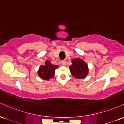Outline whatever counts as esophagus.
<instances>
[{"mask_svg": "<svg viewBox=\"0 0 124 124\" xmlns=\"http://www.w3.org/2000/svg\"><path fill=\"white\" fill-rule=\"evenodd\" d=\"M62 65H64V66H65L66 64V60H62Z\"/></svg>", "mask_w": 124, "mask_h": 124, "instance_id": "esophagus-1", "label": "esophagus"}]
</instances>
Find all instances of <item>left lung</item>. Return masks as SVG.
I'll use <instances>...</instances> for the list:
<instances>
[{
  "label": "left lung",
  "mask_w": 124,
  "mask_h": 124,
  "mask_svg": "<svg viewBox=\"0 0 124 124\" xmlns=\"http://www.w3.org/2000/svg\"><path fill=\"white\" fill-rule=\"evenodd\" d=\"M71 74L77 78L82 79L87 76L88 73L87 64L80 58H75L72 60V65L69 67Z\"/></svg>",
  "instance_id": "obj_1"
}]
</instances>
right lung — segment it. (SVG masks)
<instances>
[{
    "mask_svg": "<svg viewBox=\"0 0 124 124\" xmlns=\"http://www.w3.org/2000/svg\"><path fill=\"white\" fill-rule=\"evenodd\" d=\"M58 67L57 65L52 64L50 61L47 60L44 66L40 67L38 74L39 77L43 80H48L51 77H54L55 70Z\"/></svg>",
    "mask_w": 124,
    "mask_h": 124,
    "instance_id": "add662e5",
    "label": "right lung"
}]
</instances>
